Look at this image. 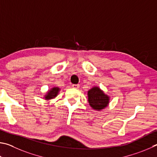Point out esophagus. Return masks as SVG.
Here are the masks:
<instances>
[{
	"label": "esophagus",
	"mask_w": 157,
	"mask_h": 157,
	"mask_svg": "<svg viewBox=\"0 0 157 157\" xmlns=\"http://www.w3.org/2000/svg\"><path fill=\"white\" fill-rule=\"evenodd\" d=\"M79 87H80V86H79L78 84H74L72 85V87L74 89H78Z\"/></svg>",
	"instance_id": "34e87169"
}]
</instances>
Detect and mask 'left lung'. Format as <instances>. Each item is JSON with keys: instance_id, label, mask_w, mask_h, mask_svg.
Segmentation results:
<instances>
[{"instance_id": "1", "label": "left lung", "mask_w": 157, "mask_h": 157, "mask_svg": "<svg viewBox=\"0 0 157 157\" xmlns=\"http://www.w3.org/2000/svg\"><path fill=\"white\" fill-rule=\"evenodd\" d=\"M88 102L92 108L97 111H101L108 105L109 97L98 87H93L87 92Z\"/></svg>"}]
</instances>
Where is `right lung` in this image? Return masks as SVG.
Returning a JSON list of instances; mask_svg holds the SVG:
<instances>
[{
	"mask_svg": "<svg viewBox=\"0 0 157 157\" xmlns=\"http://www.w3.org/2000/svg\"><path fill=\"white\" fill-rule=\"evenodd\" d=\"M60 91V88L58 87H52V88L49 90L47 93V94L45 95V98L46 100H49V99H52L56 97L59 94V92Z\"/></svg>",
	"mask_w": 157,
	"mask_h": 157,
	"instance_id": "obj_1",
	"label": "right lung"
}]
</instances>
